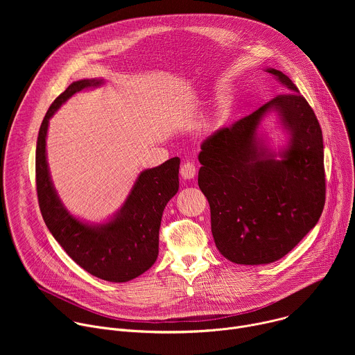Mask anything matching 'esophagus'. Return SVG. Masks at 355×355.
<instances>
[{
	"label": "esophagus",
	"instance_id": "esophagus-1",
	"mask_svg": "<svg viewBox=\"0 0 355 355\" xmlns=\"http://www.w3.org/2000/svg\"><path fill=\"white\" fill-rule=\"evenodd\" d=\"M195 175H196V167L189 162L184 163L181 167V177L184 180H192Z\"/></svg>",
	"mask_w": 355,
	"mask_h": 355
}]
</instances>
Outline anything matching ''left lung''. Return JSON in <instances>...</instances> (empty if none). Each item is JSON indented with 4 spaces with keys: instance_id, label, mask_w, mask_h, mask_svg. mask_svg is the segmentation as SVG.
<instances>
[{
    "instance_id": "obj_1",
    "label": "left lung",
    "mask_w": 355,
    "mask_h": 355,
    "mask_svg": "<svg viewBox=\"0 0 355 355\" xmlns=\"http://www.w3.org/2000/svg\"><path fill=\"white\" fill-rule=\"evenodd\" d=\"M288 94L268 101L200 144L198 185L211 207L215 244L229 261L274 263L318 223L326 198L319 121L282 71L267 69ZM271 113L286 136L278 149L261 132Z\"/></svg>"
}]
</instances>
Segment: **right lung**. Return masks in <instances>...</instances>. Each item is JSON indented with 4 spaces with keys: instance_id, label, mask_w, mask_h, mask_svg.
<instances>
[{
    "instance_id": "obj_1",
    "label": "right lung",
    "mask_w": 355,
    "mask_h": 355,
    "mask_svg": "<svg viewBox=\"0 0 355 355\" xmlns=\"http://www.w3.org/2000/svg\"><path fill=\"white\" fill-rule=\"evenodd\" d=\"M104 83L103 78L74 81L50 105L36 143V189L43 220L67 254L99 279L126 282L146 272L157 260L163 211L180 187V159L173 157L141 171L123 205L105 222L83 220L64 207L47 164L49 121L74 94Z\"/></svg>"
}]
</instances>
